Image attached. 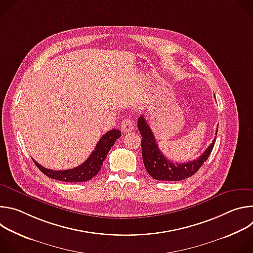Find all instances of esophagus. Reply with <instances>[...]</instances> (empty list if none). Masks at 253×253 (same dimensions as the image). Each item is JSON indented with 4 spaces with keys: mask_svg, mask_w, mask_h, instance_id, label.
I'll return each mask as SVG.
<instances>
[{
    "mask_svg": "<svg viewBox=\"0 0 253 253\" xmlns=\"http://www.w3.org/2000/svg\"><path fill=\"white\" fill-rule=\"evenodd\" d=\"M133 128H134V125H133V122L130 119H124L122 121V123H121V130L124 133L132 131Z\"/></svg>",
    "mask_w": 253,
    "mask_h": 253,
    "instance_id": "1",
    "label": "esophagus"
}]
</instances>
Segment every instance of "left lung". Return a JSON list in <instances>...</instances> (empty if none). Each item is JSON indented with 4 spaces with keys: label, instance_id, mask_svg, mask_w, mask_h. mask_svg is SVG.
<instances>
[{
    "label": "left lung",
    "instance_id": "left-lung-1",
    "mask_svg": "<svg viewBox=\"0 0 253 253\" xmlns=\"http://www.w3.org/2000/svg\"><path fill=\"white\" fill-rule=\"evenodd\" d=\"M137 125L142 136L141 147L144 166L154 179L162 180V181H179V180L191 177L208 159L215 144L214 139L208 148L193 161L187 163H173L167 160L158 148L152 130L143 115L139 117ZM217 131L218 127L215 134H217Z\"/></svg>",
    "mask_w": 253,
    "mask_h": 253
}]
</instances>
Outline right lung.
<instances>
[{"mask_svg": "<svg viewBox=\"0 0 253 253\" xmlns=\"http://www.w3.org/2000/svg\"><path fill=\"white\" fill-rule=\"evenodd\" d=\"M121 136V131L118 129H112L105 133L97 143L94 151L91 153L89 158L81 165L67 170H51L43 167L38 162L36 164L41 172H43L49 178L59 180L64 182H86L92 179L100 171L104 160L107 157L108 152L114 145L115 141Z\"/></svg>", "mask_w": 253, "mask_h": 253, "instance_id": "add662e5", "label": "right lung"}]
</instances>
